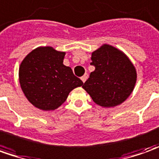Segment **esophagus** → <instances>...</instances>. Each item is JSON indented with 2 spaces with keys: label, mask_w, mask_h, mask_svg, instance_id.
I'll return each instance as SVG.
<instances>
[{
  "label": "esophagus",
  "mask_w": 159,
  "mask_h": 159,
  "mask_svg": "<svg viewBox=\"0 0 159 159\" xmlns=\"http://www.w3.org/2000/svg\"><path fill=\"white\" fill-rule=\"evenodd\" d=\"M87 78H88V75H83L82 77H81V80H82V81H83V82L84 83V82H85V81L87 80Z\"/></svg>",
  "instance_id": "obj_1"
}]
</instances>
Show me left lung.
Segmentation results:
<instances>
[{
    "label": "left lung",
    "mask_w": 159,
    "mask_h": 159,
    "mask_svg": "<svg viewBox=\"0 0 159 159\" xmlns=\"http://www.w3.org/2000/svg\"><path fill=\"white\" fill-rule=\"evenodd\" d=\"M95 70L83 85L97 104L114 107L126 100L137 80L136 70L125 55L116 48L103 45L92 53Z\"/></svg>",
    "instance_id": "1"
}]
</instances>
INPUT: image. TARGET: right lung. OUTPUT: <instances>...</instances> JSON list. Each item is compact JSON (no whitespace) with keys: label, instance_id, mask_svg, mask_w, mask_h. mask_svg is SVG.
<instances>
[{"label":"right lung","instance_id":"1","mask_svg":"<svg viewBox=\"0 0 159 159\" xmlns=\"http://www.w3.org/2000/svg\"><path fill=\"white\" fill-rule=\"evenodd\" d=\"M64 55L50 47L38 48L20 64L21 89L28 100L40 110H56L65 102L73 89L84 84L70 67L63 65Z\"/></svg>","mask_w":159,"mask_h":159}]
</instances>
